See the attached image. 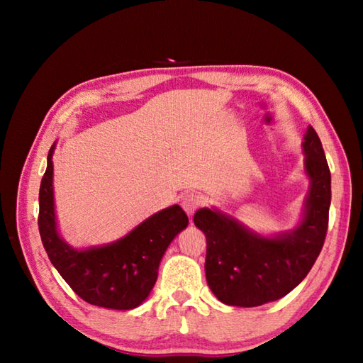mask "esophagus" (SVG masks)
Returning <instances> with one entry per match:
<instances>
[{"mask_svg": "<svg viewBox=\"0 0 363 363\" xmlns=\"http://www.w3.org/2000/svg\"><path fill=\"white\" fill-rule=\"evenodd\" d=\"M181 204L182 209L187 212V215H194L198 207L203 204V196L199 194H195V191H191V194H186L182 196Z\"/></svg>", "mask_w": 363, "mask_h": 363, "instance_id": "obj_1", "label": "esophagus"}]
</instances>
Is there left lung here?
Masks as SVG:
<instances>
[{
  "mask_svg": "<svg viewBox=\"0 0 363 363\" xmlns=\"http://www.w3.org/2000/svg\"><path fill=\"white\" fill-rule=\"evenodd\" d=\"M303 150L311 190L304 215L291 230L264 237L226 213L199 209L195 226L206 235V279L221 303L256 307L287 295L311 272L325 243L330 172L318 134L307 128Z\"/></svg>",
  "mask_w": 363,
  "mask_h": 363,
  "instance_id": "left-lung-1",
  "label": "left lung"
}]
</instances>
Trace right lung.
Wrapping results in <instances>:
<instances>
[{
    "label": "right lung",
    "instance_id": "right-lung-1",
    "mask_svg": "<svg viewBox=\"0 0 363 363\" xmlns=\"http://www.w3.org/2000/svg\"><path fill=\"white\" fill-rule=\"evenodd\" d=\"M52 152L38 191V230L51 264L73 291L89 304L115 311L135 309L157 281L168 245L186 229L189 217L179 206L151 215L120 240L74 250L57 233L52 196Z\"/></svg>",
    "mask_w": 363,
    "mask_h": 363
}]
</instances>
